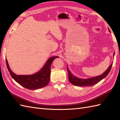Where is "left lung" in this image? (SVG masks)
<instances>
[{"label": "left lung", "instance_id": "left-lung-1", "mask_svg": "<svg viewBox=\"0 0 120 120\" xmlns=\"http://www.w3.org/2000/svg\"><path fill=\"white\" fill-rule=\"evenodd\" d=\"M110 30H109V31ZM115 56V52L113 54V57ZM112 63L111 64L110 66L109 67L107 70L105 71L103 74L100 75L96 76V77H94L93 78H90L88 79H82L78 78L75 76L74 75L71 74V72L69 70L68 68L67 65V68H68V80L71 84L74 85L76 86H92L96 84L98 82H100L103 79L106 78L108 75L112 67Z\"/></svg>", "mask_w": 120, "mask_h": 120}]
</instances>
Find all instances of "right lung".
I'll use <instances>...</instances> for the list:
<instances>
[{
  "label": "right lung",
  "mask_w": 120,
  "mask_h": 120,
  "mask_svg": "<svg viewBox=\"0 0 120 120\" xmlns=\"http://www.w3.org/2000/svg\"><path fill=\"white\" fill-rule=\"evenodd\" d=\"M59 56H52L48 60L44 66L38 71L30 75H17L11 70L6 59L7 68L13 79L20 85L29 90L42 88L49 84L50 80V67L52 61Z\"/></svg>",
  "instance_id": "1"
}]
</instances>
